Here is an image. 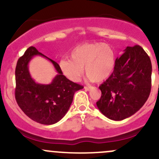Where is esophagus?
<instances>
[{"instance_id":"obj_1","label":"esophagus","mask_w":159,"mask_h":159,"mask_svg":"<svg viewBox=\"0 0 159 159\" xmlns=\"http://www.w3.org/2000/svg\"><path fill=\"white\" fill-rule=\"evenodd\" d=\"M84 89V90H85V91H90V90L92 89V87H91V86H89V87H87V86H85Z\"/></svg>"}]
</instances>
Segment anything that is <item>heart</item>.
<instances>
[{"label": "heart", "mask_w": 159, "mask_h": 159, "mask_svg": "<svg viewBox=\"0 0 159 159\" xmlns=\"http://www.w3.org/2000/svg\"><path fill=\"white\" fill-rule=\"evenodd\" d=\"M70 59H63L59 63L62 74L68 80L78 82L84 67L88 79L102 82L113 73L116 64V54L108 44L84 43L72 50Z\"/></svg>", "instance_id": "heart-1"}]
</instances>
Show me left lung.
Returning <instances> with one entry per match:
<instances>
[{"mask_svg": "<svg viewBox=\"0 0 159 159\" xmlns=\"http://www.w3.org/2000/svg\"><path fill=\"white\" fill-rule=\"evenodd\" d=\"M116 58L115 70L99 86L98 108L109 119L121 121L138 111L148 99L152 86L150 57L139 45L127 47Z\"/></svg>", "mask_w": 159, "mask_h": 159, "instance_id": "obj_1", "label": "left lung"}]
</instances>
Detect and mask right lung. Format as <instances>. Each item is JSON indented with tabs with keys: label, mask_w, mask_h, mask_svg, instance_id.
Listing matches in <instances>:
<instances>
[{
	"label": "right lung",
	"mask_w": 159,
	"mask_h": 159,
	"mask_svg": "<svg viewBox=\"0 0 159 159\" xmlns=\"http://www.w3.org/2000/svg\"><path fill=\"white\" fill-rule=\"evenodd\" d=\"M34 56H41L52 62L58 75L50 84H39L30 76L28 64ZM15 98L24 113L42 125H53L68 112L77 91L83 86L63 75L58 64L40 53L34 47L27 49L17 61L15 69Z\"/></svg>",
	"instance_id": "right-lung-1"
}]
</instances>
